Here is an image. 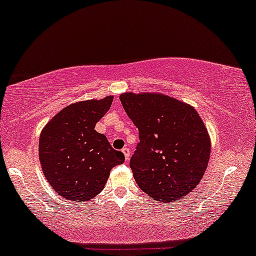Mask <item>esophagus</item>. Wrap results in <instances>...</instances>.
I'll return each instance as SVG.
<instances>
[{"label": "esophagus", "mask_w": 256, "mask_h": 256, "mask_svg": "<svg viewBox=\"0 0 256 256\" xmlns=\"http://www.w3.org/2000/svg\"><path fill=\"white\" fill-rule=\"evenodd\" d=\"M122 153L124 154L126 160H129V158H130V150H129V148H124Z\"/></svg>", "instance_id": "1"}]
</instances>
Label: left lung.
Here are the masks:
<instances>
[{"mask_svg": "<svg viewBox=\"0 0 256 256\" xmlns=\"http://www.w3.org/2000/svg\"><path fill=\"white\" fill-rule=\"evenodd\" d=\"M126 113L138 128L130 159L135 180L159 202L183 198L199 184L210 156V138L191 105L161 94L120 95Z\"/></svg>", "mask_w": 256, "mask_h": 256, "instance_id": "1", "label": "left lung"}]
</instances>
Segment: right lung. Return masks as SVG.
Returning <instances> with one entry per match:
<instances>
[{"label": "right lung", "mask_w": 256, "mask_h": 256, "mask_svg": "<svg viewBox=\"0 0 256 256\" xmlns=\"http://www.w3.org/2000/svg\"><path fill=\"white\" fill-rule=\"evenodd\" d=\"M112 96L70 104L51 119L40 135L38 156L51 188L62 198L84 202L100 194L111 169L124 156L95 126L111 108Z\"/></svg>", "instance_id": "right-lung-1"}]
</instances>
